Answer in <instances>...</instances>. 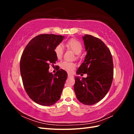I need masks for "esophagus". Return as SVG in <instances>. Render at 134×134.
Listing matches in <instances>:
<instances>
[{
  "mask_svg": "<svg viewBox=\"0 0 134 134\" xmlns=\"http://www.w3.org/2000/svg\"><path fill=\"white\" fill-rule=\"evenodd\" d=\"M68 77H72V78H73L74 76L71 75V74H68Z\"/></svg>",
  "mask_w": 134,
  "mask_h": 134,
  "instance_id": "34e87169",
  "label": "esophagus"
}]
</instances>
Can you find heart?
<instances>
[{
    "mask_svg": "<svg viewBox=\"0 0 134 134\" xmlns=\"http://www.w3.org/2000/svg\"><path fill=\"white\" fill-rule=\"evenodd\" d=\"M66 46L72 50L76 55H79L81 53L83 47L82 44L79 41L75 39H70L65 43ZM64 48L62 44H59L56 46L54 49L55 55L58 59H61L63 55ZM61 67L63 70H65L68 72H72L75 69L76 65L73 63H70L68 62H64L61 65Z\"/></svg>",
    "mask_w": 134,
    "mask_h": 134,
    "instance_id": "heart-1",
    "label": "heart"
}]
</instances>
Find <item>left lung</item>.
<instances>
[{"mask_svg":"<svg viewBox=\"0 0 134 134\" xmlns=\"http://www.w3.org/2000/svg\"><path fill=\"white\" fill-rule=\"evenodd\" d=\"M83 40L87 54L76 74H87V77L75 76L74 89L80 102L92 105L102 99L110 89L113 60L110 50L102 40L90 35H85Z\"/></svg>","mask_w":134,"mask_h":134,"instance_id":"left-lung-1","label":"left lung"}]
</instances>
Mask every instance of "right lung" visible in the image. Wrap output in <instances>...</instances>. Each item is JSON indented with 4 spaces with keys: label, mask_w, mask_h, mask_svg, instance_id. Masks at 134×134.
<instances>
[{
    "label": "right lung",
    "mask_w": 134,
    "mask_h": 134,
    "mask_svg": "<svg viewBox=\"0 0 134 134\" xmlns=\"http://www.w3.org/2000/svg\"><path fill=\"white\" fill-rule=\"evenodd\" d=\"M64 38L53 34L36 36L27 44L20 60L24 88L30 98L42 106H49L59 100L68 78L63 69L55 74L48 71L50 64L58 60L55 48Z\"/></svg>",
    "instance_id": "add662e5"
}]
</instances>
